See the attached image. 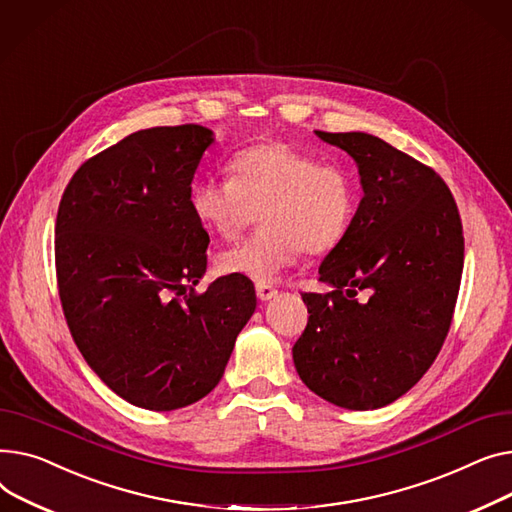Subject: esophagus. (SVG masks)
Returning <instances> with one entry per match:
<instances>
[{
	"mask_svg": "<svg viewBox=\"0 0 512 512\" xmlns=\"http://www.w3.org/2000/svg\"><path fill=\"white\" fill-rule=\"evenodd\" d=\"M277 293L279 291L273 285H268V283H258L256 285V295H258L260 302H268V299H273Z\"/></svg>",
	"mask_w": 512,
	"mask_h": 512,
	"instance_id": "obj_1",
	"label": "esophagus"
}]
</instances>
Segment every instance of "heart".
Listing matches in <instances>:
<instances>
[{
    "instance_id": "obj_1",
    "label": "heart",
    "mask_w": 512,
    "mask_h": 512,
    "mask_svg": "<svg viewBox=\"0 0 512 512\" xmlns=\"http://www.w3.org/2000/svg\"><path fill=\"white\" fill-rule=\"evenodd\" d=\"M194 219L219 239H235L260 215V229L219 254L225 275L275 281L304 250H333L355 210L353 177L337 161H318L287 144L237 153L231 177H202L190 190Z\"/></svg>"
}]
</instances>
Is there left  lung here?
I'll return each instance as SVG.
<instances>
[{"instance_id": "1", "label": "left lung", "mask_w": 512, "mask_h": 512, "mask_svg": "<svg viewBox=\"0 0 512 512\" xmlns=\"http://www.w3.org/2000/svg\"><path fill=\"white\" fill-rule=\"evenodd\" d=\"M357 163L364 198L304 293L293 345L304 384L343 409H378L417 384L446 339L463 273V225L442 177L366 132H320ZM364 290L366 300H357Z\"/></svg>"}]
</instances>
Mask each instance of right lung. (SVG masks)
Masks as SVG:
<instances>
[{
    "label": "right lung",
    "mask_w": 512,
    "mask_h": 512,
    "mask_svg": "<svg viewBox=\"0 0 512 512\" xmlns=\"http://www.w3.org/2000/svg\"><path fill=\"white\" fill-rule=\"evenodd\" d=\"M213 142L196 124L134 132L82 163L59 202L55 270L70 333L95 374L142 409L206 397L256 310L244 277L194 291L210 239L190 190Z\"/></svg>",
    "instance_id": "1"
}]
</instances>
